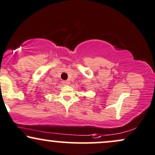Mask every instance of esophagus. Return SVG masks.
I'll list each match as a JSON object with an SVG mask.
<instances>
[{"label":"esophagus","mask_w":155,"mask_h":155,"mask_svg":"<svg viewBox=\"0 0 155 155\" xmlns=\"http://www.w3.org/2000/svg\"><path fill=\"white\" fill-rule=\"evenodd\" d=\"M63 84L64 85H66V86H67V85H69L70 84V82L68 81H63Z\"/></svg>","instance_id":"esophagus-1"}]
</instances>
